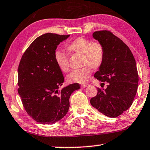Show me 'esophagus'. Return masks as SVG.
I'll use <instances>...</instances> for the list:
<instances>
[{"label": "esophagus", "mask_w": 150, "mask_h": 150, "mask_svg": "<svg viewBox=\"0 0 150 150\" xmlns=\"http://www.w3.org/2000/svg\"><path fill=\"white\" fill-rule=\"evenodd\" d=\"M89 85H90V84H88V83H86V84H82V85H81V87H82V88H84L88 87Z\"/></svg>", "instance_id": "esophagus-1"}]
</instances>
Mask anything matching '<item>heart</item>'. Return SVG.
I'll list each match as a JSON object with an SVG mask.
<instances>
[{
  "label": "heart",
  "instance_id": "1",
  "mask_svg": "<svg viewBox=\"0 0 150 150\" xmlns=\"http://www.w3.org/2000/svg\"><path fill=\"white\" fill-rule=\"evenodd\" d=\"M66 50L69 54H79L82 56V66H86L81 69L72 71L66 77L68 83H80L86 82L92 73V68H100L105 58L104 48L99 42H92L90 39L78 37L66 45ZM56 65L62 72L69 70L67 54L61 50L54 52Z\"/></svg>",
  "mask_w": 150,
  "mask_h": 150
}]
</instances>
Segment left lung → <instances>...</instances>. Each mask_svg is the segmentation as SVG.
I'll use <instances>...</instances> for the list:
<instances>
[{"mask_svg": "<svg viewBox=\"0 0 150 150\" xmlns=\"http://www.w3.org/2000/svg\"><path fill=\"white\" fill-rule=\"evenodd\" d=\"M93 38L103 45L104 62L94 77L108 84L105 89L98 88L97 95L90 104L109 117H116L133 103L138 86V73L135 58L123 41L108 30L94 32Z\"/></svg>", "mask_w": 150, "mask_h": 150, "instance_id": "1", "label": "left lung"}]
</instances>
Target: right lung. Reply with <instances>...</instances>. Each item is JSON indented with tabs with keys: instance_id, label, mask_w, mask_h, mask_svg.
Returning <instances> with one entry per match:
<instances>
[{
	"instance_id": "obj_1",
	"label": "right lung",
	"mask_w": 150,
	"mask_h": 150,
	"mask_svg": "<svg viewBox=\"0 0 150 150\" xmlns=\"http://www.w3.org/2000/svg\"><path fill=\"white\" fill-rule=\"evenodd\" d=\"M70 35L46 33L36 38L23 54L18 68V92L24 109L36 122L52 124L67 114L70 95L78 83L61 90L63 74L54 60L58 45Z\"/></svg>"
}]
</instances>
